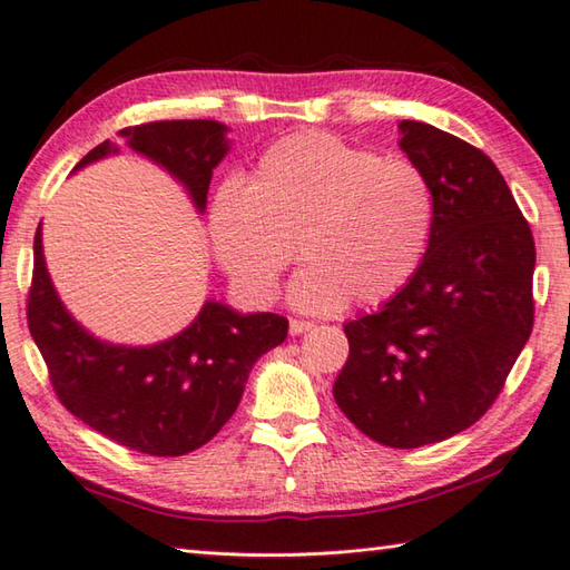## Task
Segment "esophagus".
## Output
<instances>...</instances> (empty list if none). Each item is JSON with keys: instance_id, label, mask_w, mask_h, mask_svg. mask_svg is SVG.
<instances>
[{"instance_id": "esophagus-1", "label": "esophagus", "mask_w": 570, "mask_h": 570, "mask_svg": "<svg viewBox=\"0 0 570 570\" xmlns=\"http://www.w3.org/2000/svg\"><path fill=\"white\" fill-rule=\"evenodd\" d=\"M312 326H314L312 321H304V318H292V321H288V331H292V336L306 334V331L312 328Z\"/></svg>"}]
</instances>
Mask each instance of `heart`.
<instances>
[{
    "label": "heart",
    "mask_w": 570,
    "mask_h": 570,
    "mask_svg": "<svg viewBox=\"0 0 570 570\" xmlns=\"http://www.w3.org/2000/svg\"><path fill=\"white\" fill-rule=\"evenodd\" d=\"M431 226L433 194L416 164L324 131L276 141L209 209L216 256L258 304L276 296L296 249L292 302L304 312L389 302L419 272Z\"/></svg>",
    "instance_id": "1"
}]
</instances>
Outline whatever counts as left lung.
<instances>
[{"label":"left lung","instance_id":"obj_1","mask_svg":"<svg viewBox=\"0 0 570 570\" xmlns=\"http://www.w3.org/2000/svg\"><path fill=\"white\" fill-rule=\"evenodd\" d=\"M426 177L433 226L419 272L376 314L344 326L338 409L389 449H419L493 406L533 328L535 244L495 164L431 124H399Z\"/></svg>","mask_w":570,"mask_h":570}]
</instances>
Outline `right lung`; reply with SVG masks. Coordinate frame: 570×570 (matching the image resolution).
I'll return each mask as SVG.
<instances>
[{"label":"right lung","instance_id":"obj_1","mask_svg":"<svg viewBox=\"0 0 570 570\" xmlns=\"http://www.w3.org/2000/svg\"><path fill=\"white\" fill-rule=\"evenodd\" d=\"M224 134V124L212 119H171L127 127L119 137L174 174L202 212L212 171L229 151ZM114 151L109 139L101 141L77 169ZM27 324L61 406L101 436L147 456H184L209 443L239 406L252 366L288 334V321L278 314L242 316L206 302L189 328L161 344H105L59 302L41 254V226Z\"/></svg>","mask_w":570,"mask_h":570}]
</instances>
